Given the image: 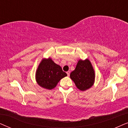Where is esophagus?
<instances>
[{
    "label": "esophagus",
    "instance_id": "obj_1",
    "mask_svg": "<svg viewBox=\"0 0 128 128\" xmlns=\"http://www.w3.org/2000/svg\"><path fill=\"white\" fill-rule=\"evenodd\" d=\"M67 76H70V71H68L67 72Z\"/></svg>",
    "mask_w": 128,
    "mask_h": 128
}]
</instances>
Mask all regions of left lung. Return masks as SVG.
I'll use <instances>...</instances> for the list:
<instances>
[{
  "label": "left lung",
  "mask_w": 128,
  "mask_h": 128,
  "mask_svg": "<svg viewBox=\"0 0 128 128\" xmlns=\"http://www.w3.org/2000/svg\"><path fill=\"white\" fill-rule=\"evenodd\" d=\"M95 71L88 59L80 60L76 69L70 74L71 79L77 88L84 91L93 86L95 81Z\"/></svg>",
  "instance_id": "obj_1"
}]
</instances>
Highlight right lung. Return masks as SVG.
Wrapping results in <instances>:
<instances>
[{
    "instance_id": "1",
    "label": "right lung",
    "mask_w": 128,
    "mask_h": 128,
    "mask_svg": "<svg viewBox=\"0 0 128 128\" xmlns=\"http://www.w3.org/2000/svg\"><path fill=\"white\" fill-rule=\"evenodd\" d=\"M67 76L60 66L48 58H43L40 62L36 72V80L40 86L47 90H52L60 80Z\"/></svg>"
}]
</instances>
